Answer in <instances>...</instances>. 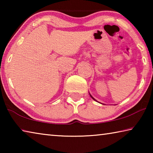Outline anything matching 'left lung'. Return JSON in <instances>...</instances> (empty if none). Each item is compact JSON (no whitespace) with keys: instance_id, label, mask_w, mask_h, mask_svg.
Here are the masks:
<instances>
[{"instance_id":"8db88e82","label":"left lung","mask_w":153,"mask_h":153,"mask_svg":"<svg viewBox=\"0 0 153 153\" xmlns=\"http://www.w3.org/2000/svg\"><path fill=\"white\" fill-rule=\"evenodd\" d=\"M89 94H90V93H89ZM90 97H91V98H92V99H93V100H95V101H97V100H96V99H95V98H93V97H92V96L91 94H90ZM97 102H98V101H97Z\"/></svg>"}]
</instances>
